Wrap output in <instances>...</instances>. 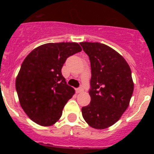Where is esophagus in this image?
I'll list each match as a JSON object with an SVG mask.
<instances>
[{
	"instance_id": "1",
	"label": "esophagus",
	"mask_w": 154,
	"mask_h": 154,
	"mask_svg": "<svg viewBox=\"0 0 154 154\" xmlns=\"http://www.w3.org/2000/svg\"><path fill=\"white\" fill-rule=\"evenodd\" d=\"M82 91H83V88H77V89H76V92L77 93H80V92H82Z\"/></svg>"
}]
</instances>
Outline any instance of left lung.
Listing matches in <instances>:
<instances>
[{
    "mask_svg": "<svg viewBox=\"0 0 154 154\" xmlns=\"http://www.w3.org/2000/svg\"><path fill=\"white\" fill-rule=\"evenodd\" d=\"M91 63V102L82 115L91 127L108 128L120 119L134 89L131 70L117 51L98 42H80Z\"/></svg>",
    "mask_w": 154,
    "mask_h": 154,
    "instance_id": "obj_1",
    "label": "left lung"
}]
</instances>
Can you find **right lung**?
I'll list each match as a JSON object with an SVG mask.
<instances>
[{
	"label": "right lung",
	"instance_id": "obj_1",
	"mask_svg": "<svg viewBox=\"0 0 154 154\" xmlns=\"http://www.w3.org/2000/svg\"><path fill=\"white\" fill-rule=\"evenodd\" d=\"M82 48L78 43H47L26 57L15 80L21 108L37 125L48 127L58 122L75 91L66 84L61 70L66 59Z\"/></svg>",
	"mask_w": 154,
	"mask_h": 154
}]
</instances>
